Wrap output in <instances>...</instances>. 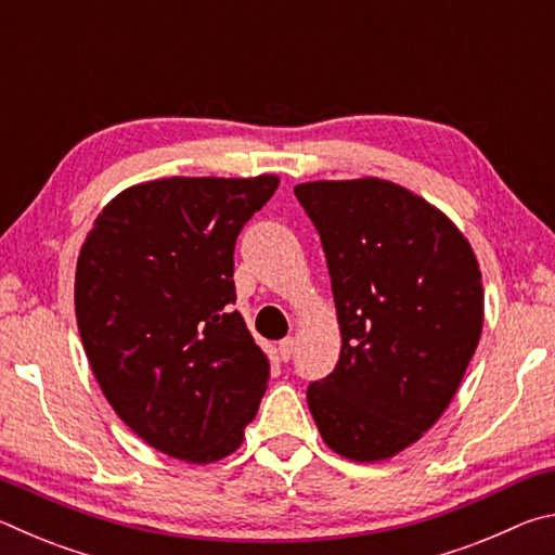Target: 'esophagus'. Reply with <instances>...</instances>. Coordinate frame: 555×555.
Listing matches in <instances>:
<instances>
[{"instance_id":"obj_1","label":"esophagus","mask_w":555,"mask_h":555,"mask_svg":"<svg viewBox=\"0 0 555 555\" xmlns=\"http://www.w3.org/2000/svg\"><path fill=\"white\" fill-rule=\"evenodd\" d=\"M294 350H296V340H294V337H286V340L279 343V357H281V360H284V362H288L291 357H294Z\"/></svg>"}]
</instances>
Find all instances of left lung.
Wrapping results in <instances>:
<instances>
[{
	"mask_svg": "<svg viewBox=\"0 0 555 555\" xmlns=\"http://www.w3.org/2000/svg\"><path fill=\"white\" fill-rule=\"evenodd\" d=\"M321 234L340 360L306 391L327 448L374 463L443 416L480 343L475 251L421 195L382 178L294 188Z\"/></svg>",
	"mask_w": 555,
	"mask_h": 555,
	"instance_id": "1",
	"label": "left lung"
}]
</instances>
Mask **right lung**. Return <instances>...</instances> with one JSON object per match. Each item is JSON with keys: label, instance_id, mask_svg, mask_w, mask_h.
I'll return each instance as SVG.
<instances>
[{"label": "right lung", "instance_id": "obj_1", "mask_svg": "<svg viewBox=\"0 0 555 555\" xmlns=\"http://www.w3.org/2000/svg\"><path fill=\"white\" fill-rule=\"evenodd\" d=\"M276 188V176L131 185L82 244L75 315L92 374L166 455L215 463L257 416L269 360L232 311L234 242Z\"/></svg>", "mask_w": 555, "mask_h": 555}]
</instances>
